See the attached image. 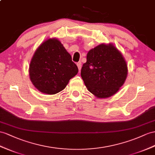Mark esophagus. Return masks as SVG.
<instances>
[{"mask_svg": "<svg viewBox=\"0 0 155 155\" xmlns=\"http://www.w3.org/2000/svg\"><path fill=\"white\" fill-rule=\"evenodd\" d=\"M77 65V67H78V69L79 71H80L81 69V67H82V63L81 62L80 63H78Z\"/></svg>", "mask_w": 155, "mask_h": 155, "instance_id": "esophagus-1", "label": "esophagus"}]
</instances>
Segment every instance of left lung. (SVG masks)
<instances>
[{
    "label": "left lung",
    "instance_id": "left-lung-1",
    "mask_svg": "<svg viewBox=\"0 0 155 155\" xmlns=\"http://www.w3.org/2000/svg\"><path fill=\"white\" fill-rule=\"evenodd\" d=\"M81 74L90 92L96 97L107 98L115 94L124 84L128 66L113 44H101L87 54Z\"/></svg>",
    "mask_w": 155,
    "mask_h": 155
}]
</instances>
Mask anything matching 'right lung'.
<instances>
[{
  "label": "right lung",
  "instance_id": "obj_1",
  "mask_svg": "<svg viewBox=\"0 0 155 155\" xmlns=\"http://www.w3.org/2000/svg\"><path fill=\"white\" fill-rule=\"evenodd\" d=\"M78 71L71 55L55 38L41 44L31 58L29 68V78L34 86L49 95L62 91Z\"/></svg>",
  "mask_w": 155,
  "mask_h": 155
}]
</instances>
